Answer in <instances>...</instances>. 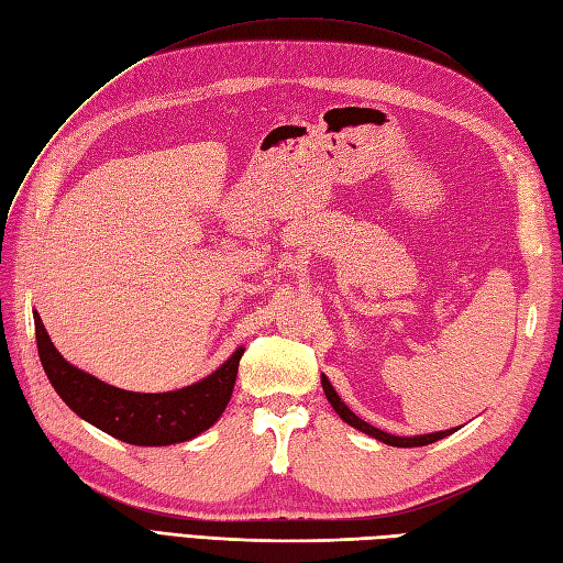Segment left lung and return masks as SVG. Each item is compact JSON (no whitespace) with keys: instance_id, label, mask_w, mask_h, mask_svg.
<instances>
[{"instance_id":"1","label":"left lung","mask_w":563,"mask_h":563,"mask_svg":"<svg viewBox=\"0 0 563 563\" xmlns=\"http://www.w3.org/2000/svg\"><path fill=\"white\" fill-rule=\"evenodd\" d=\"M321 385H323V393H325V397H328V401H330V407L335 409V413L340 416V419L344 421V423H350L352 428H356V430H362V432H366V435H371V438H376L378 442H385V444H390V446H426V444H432V442H438V440H442V438H446V435H452V432H456L459 428H450V430H438V432H426V435H413V438H401V435H390V432H385V430H380V428H376V426H371V423H366L364 419H358V416L344 405V401L340 399V395L335 393V387L330 385V380L323 376L321 373Z\"/></svg>"}]
</instances>
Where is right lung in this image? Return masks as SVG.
<instances>
[{"instance_id":"add662e5","label":"right lung","mask_w":563,"mask_h":563,"mask_svg":"<svg viewBox=\"0 0 563 563\" xmlns=\"http://www.w3.org/2000/svg\"><path fill=\"white\" fill-rule=\"evenodd\" d=\"M35 316V338L42 368L68 409L107 435L137 446L187 442L209 430L233 395L244 347H238L207 378L170 393H131L90 376L54 347L45 325Z\"/></svg>"}]
</instances>
